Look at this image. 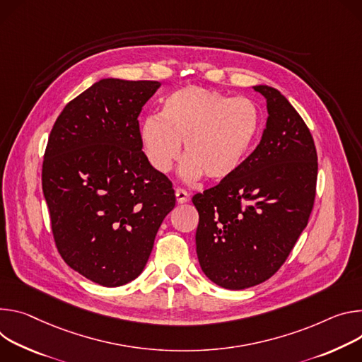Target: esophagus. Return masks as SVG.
<instances>
[{
	"label": "esophagus",
	"instance_id": "34e87169",
	"mask_svg": "<svg viewBox=\"0 0 362 362\" xmlns=\"http://www.w3.org/2000/svg\"><path fill=\"white\" fill-rule=\"evenodd\" d=\"M175 197H177V203L178 204H182V203H187L188 202V192L182 188H177L175 189Z\"/></svg>",
	"mask_w": 362,
	"mask_h": 362
}]
</instances>
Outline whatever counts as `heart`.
I'll use <instances>...</instances> for the list:
<instances>
[{
  "instance_id": "heart-1",
  "label": "heart",
  "mask_w": 362,
  "mask_h": 362,
  "mask_svg": "<svg viewBox=\"0 0 362 362\" xmlns=\"http://www.w3.org/2000/svg\"><path fill=\"white\" fill-rule=\"evenodd\" d=\"M262 127L257 106L246 98L199 86H187L168 95L160 113L148 115L139 138L148 164L168 173L181 153V175L211 181L233 177L246 163Z\"/></svg>"
}]
</instances>
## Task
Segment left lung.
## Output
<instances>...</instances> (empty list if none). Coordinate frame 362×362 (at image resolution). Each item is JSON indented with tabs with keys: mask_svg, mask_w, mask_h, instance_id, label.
<instances>
[{
	"mask_svg": "<svg viewBox=\"0 0 362 362\" xmlns=\"http://www.w3.org/2000/svg\"><path fill=\"white\" fill-rule=\"evenodd\" d=\"M267 103L263 136L233 177L192 197L197 256L221 288L256 286L282 266L313 209L317 155L300 115L279 90L255 86Z\"/></svg>",
	"mask_w": 362,
	"mask_h": 362,
	"instance_id": "1",
	"label": "left lung"
}]
</instances>
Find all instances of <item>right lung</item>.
<instances>
[{
    "mask_svg": "<svg viewBox=\"0 0 362 362\" xmlns=\"http://www.w3.org/2000/svg\"><path fill=\"white\" fill-rule=\"evenodd\" d=\"M159 86L99 80L64 106L49 136L42 185L56 247L102 286L141 274L175 207L173 182L148 164L139 138L138 116Z\"/></svg>",
    "mask_w": 362,
    "mask_h": 362,
    "instance_id": "obj_1",
    "label": "right lung"
}]
</instances>
